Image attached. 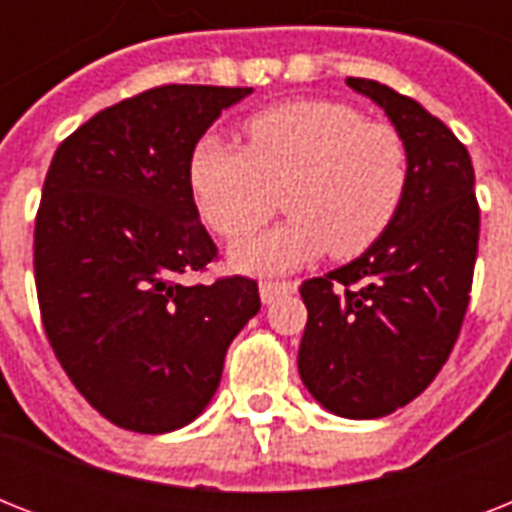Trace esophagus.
Listing matches in <instances>:
<instances>
[{
  "mask_svg": "<svg viewBox=\"0 0 512 512\" xmlns=\"http://www.w3.org/2000/svg\"><path fill=\"white\" fill-rule=\"evenodd\" d=\"M292 292H297L295 281H260V300L265 305H271L281 295H292Z\"/></svg>",
  "mask_w": 512,
  "mask_h": 512,
  "instance_id": "34e87169",
  "label": "esophagus"
}]
</instances>
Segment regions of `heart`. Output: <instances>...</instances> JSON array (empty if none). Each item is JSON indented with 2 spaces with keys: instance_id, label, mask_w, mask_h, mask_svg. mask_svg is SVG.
<instances>
[{
  "instance_id": "b5f03b06",
  "label": "heart",
  "mask_w": 512,
  "mask_h": 512,
  "mask_svg": "<svg viewBox=\"0 0 512 512\" xmlns=\"http://www.w3.org/2000/svg\"><path fill=\"white\" fill-rule=\"evenodd\" d=\"M247 148L204 135L188 159V188L204 223L244 239L284 207L292 217L231 249L249 273L292 271L329 249L364 255L388 231L406 193V146L390 124L337 100H292L244 124Z\"/></svg>"
}]
</instances>
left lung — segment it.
<instances>
[{
	"label": "left lung",
	"instance_id": "left-lung-1",
	"mask_svg": "<svg viewBox=\"0 0 512 512\" xmlns=\"http://www.w3.org/2000/svg\"><path fill=\"white\" fill-rule=\"evenodd\" d=\"M348 87L385 111L409 180L393 223L364 255L300 287L308 308L297 369L327 412L377 420L420 396L462 329L481 212L468 148L417 100L372 79Z\"/></svg>",
	"mask_w": 512,
	"mask_h": 512
}]
</instances>
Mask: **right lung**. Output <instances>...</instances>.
<instances>
[{"mask_svg": "<svg viewBox=\"0 0 512 512\" xmlns=\"http://www.w3.org/2000/svg\"><path fill=\"white\" fill-rule=\"evenodd\" d=\"M252 87L164 84L95 114L44 177L34 228L39 311L90 406L170 433L215 396L225 350L257 311V281L193 284L217 255L188 188L196 140Z\"/></svg>", "mask_w": 512, "mask_h": 512, "instance_id": "obj_1", "label": "right lung"}]
</instances>
